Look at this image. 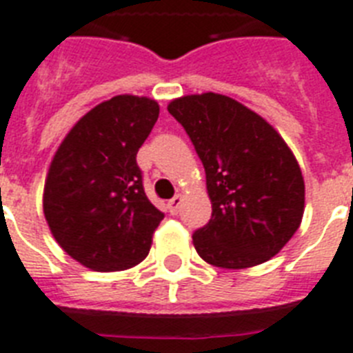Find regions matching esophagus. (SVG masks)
Listing matches in <instances>:
<instances>
[{
    "instance_id": "obj_1",
    "label": "esophagus",
    "mask_w": 353,
    "mask_h": 353,
    "mask_svg": "<svg viewBox=\"0 0 353 353\" xmlns=\"http://www.w3.org/2000/svg\"><path fill=\"white\" fill-rule=\"evenodd\" d=\"M182 202H183L182 194H176V196H174V198H171L170 202H168V208H170L171 214H179L180 205H182Z\"/></svg>"
}]
</instances>
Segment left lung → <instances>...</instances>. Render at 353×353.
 I'll return each mask as SVG.
<instances>
[{
  "label": "left lung",
  "mask_w": 353,
  "mask_h": 353,
  "mask_svg": "<svg viewBox=\"0 0 353 353\" xmlns=\"http://www.w3.org/2000/svg\"><path fill=\"white\" fill-rule=\"evenodd\" d=\"M168 112L205 170L212 214L193 234L198 256L222 269L269 261L298 231L305 211V180L283 137L220 93L174 99Z\"/></svg>",
  "instance_id": "1"
}]
</instances>
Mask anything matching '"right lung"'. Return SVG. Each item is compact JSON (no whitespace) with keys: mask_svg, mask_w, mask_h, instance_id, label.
Returning a JSON list of instances; mask_svg holds the SVG:
<instances>
[{"mask_svg":"<svg viewBox=\"0 0 353 353\" xmlns=\"http://www.w3.org/2000/svg\"><path fill=\"white\" fill-rule=\"evenodd\" d=\"M150 97L117 95L75 122L55 151L43 191L52 236L86 269L135 267L164 218L148 200L137 151L159 119Z\"/></svg>","mask_w":353,"mask_h":353,"instance_id":"1","label":"right lung"}]
</instances>
